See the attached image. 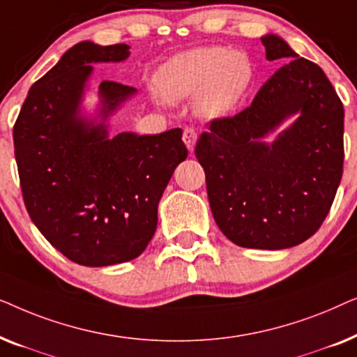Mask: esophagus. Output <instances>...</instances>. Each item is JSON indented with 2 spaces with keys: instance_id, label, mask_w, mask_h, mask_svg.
I'll return each mask as SVG.
<instances>
[{
  "instance_id": "34e87169",
  "label": "esophagus",
  "mask_w": 357,
  "mask_h": 357,
  "mask_svg": "<svg viewBox=\"0 0 357 357\" xmlns=\"http://www.w3.org/2000/svg\"><path fill=\"white\" fill-rule=\"evenodd\" d=\"M197 138H198L197 130L192 128V126H187V128L183 130V143L187 144L188 151H193L195 143H197Z\"/></svg>"
}]
</instances>
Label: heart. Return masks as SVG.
I'll list each match as a JSON object with an SVG mask.
<instances>
[{"label":"heart","instance_id":"1","mask_svg":"<svg viewBox=\"0 0 357 357\" xmlns=\"http://www.w3.org/2000/svg\"><path fill=\"white\" fill-rule=\"evenodd\" d=\"M252 76V63L245 53L206 47L174 56L160 68L155 82L165 99L197 96V109L202 114L221 115L241 100Z\"/></svg>","mask_w":357,"mask_h":357}]
</instances>
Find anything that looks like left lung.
I'll list each match as a JSON object with an SVG mask.
<instances>
[{
  "mask_svg": "<svg viewBox=\"0 0 357 357\" xmlns=\"http://www.w3.org/2000/svg\"><path fill=\"white\" fill-rule=\"evenodd\" d=\"M266 58L289 60L234 116L209 121L195 155L204 169L214 221L236 245L280 250L319 231L343 175L344 109L321 68L276 36ZM301 116L271 145L261 138Z\"/></svg>",
  "mask_w": 357,
  "mask_h": 357,
  "instance_id": "1",
  "label": "left lung"
}]
</instances>
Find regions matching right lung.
I'll return each mask as SVG.
<instances>
[{
	"label": "right lung",
	"instance_id": "add662e5",
	"mask_svg": "<svg viewBox=\"0 0 357 357\" xmlns=\"http://www.w3.org/2000/svg\"><path fill=\"white\" fill-rule=\"evenodd\" d=\"M128 45L81 42L29 91L14 123V155L26 209L42 236L84 266H109L143 253L158 227V204L187 159L182 130L107 138L104 125L77 116L91 63L121 61ZM104 116L135 89L99 86Z\"/></svg>",
	"mask_w": 357,
	"mask_h": 357
}]
</instances>
